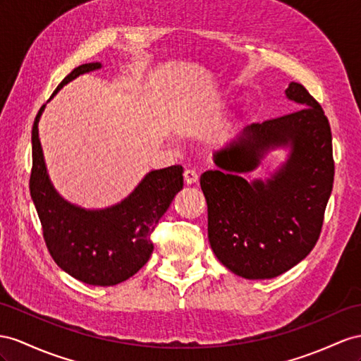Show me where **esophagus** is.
I'll return each mask as SVG.
<instances>
[{
	"label": "esophagus",
	"mask_w": 361,
	"mask_h": 361,
	"mask_svg": "<svg viewBox=\"0 0 361 361\" xmlns=\"http://www.w3.org/2000/svg\"><path fill=\"white\" fill-rule=\"evenodd\" d=\"M184 181L186 184H195L198 181V172L195 169H186L184 171Z\"/></svg>",
	"instance_id": "1"
}]
</instances>
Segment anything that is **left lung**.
<instances>
[{"label":"left lung","mask_w":361,"mask_h":361,"mask_svg":"<svg viewBox=\"0 0 361 361\" xmlns=\"http://www.w3.org/2000/svg\"><path fill=\"white\" fill-rule=\"evenodd\" d=\"M285 96L299 105L295 113L245 126L200 178L212 250L245 279H271L310 255L334 181L331 128L319 102L298 82ZM276 149L288 150L287 160L269 179L247 182L242 173Z\"/></svg>","instance_id":"8db88e82"}]
</instances>
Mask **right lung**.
<instances>
[{"label": "right lung", "mask_w": 361, "mask_h": 361, "mask_svg": "<svg viewBox=\"0 0 361 361\" xmlns=\"http://www.w3.org/2000/svg\"><path fill=\"white\" fill-rule=\"evenodd\" d=\"M99 68L100 62L79 66L61 82L50 100L73 79ZM44 109L45 105L36 114L32 129L30 195L45 244L54 262L75 279L88 285H117L149 261L154 250L151 233L183 189V168L177 164L147 172L114 206L85 209L73 204L54 189L45 166L38 131Z\"/></svg>", "instance_id": "obj_1"}]
</instances>
